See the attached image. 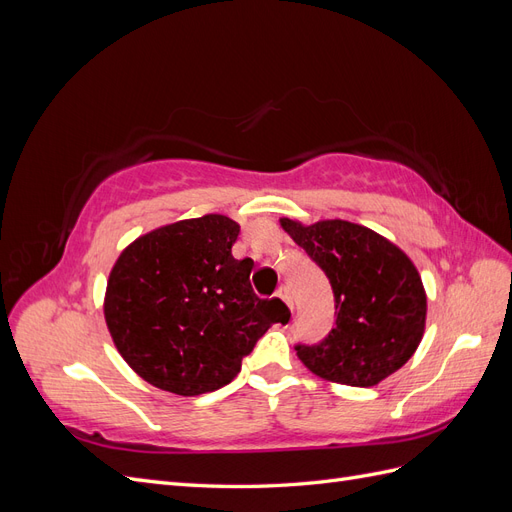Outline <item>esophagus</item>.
I'll return each mask as SVG.
<instances>
[{
	"instance_id": "1",
	"label": "esophagus",
	"mask_w": 512,
	"mask_h": 512,
	"mask_svg": "<svg viewBox=\"0 0 512 512\" xmlns=\"http://www.w3.org/2000/svg\"><path fill=\"white\" fill-rule=\"evenodd\" d=\"M275 297L277 299H282L288 307H290V312H292V301H290V294H288V288L286 286H282V288H277V292H275Z\"/></svg>"
}]
</instances>
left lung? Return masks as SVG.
<instances>
[{
  "mask_svg": "<svg viewBox=\"0 0 512 512\" xmlns=\"http://www.w3.org/2000/svg\"><path fill=\"white\" fill-rule=\"evenodd\" d=\"M329 277L335 327L320 344H299L312 374L348 386H376L404 367L425 333L427 294L414 262L378 232L346 220H280Z\"/></svg>",
  "mask_w": 512,
  "mask_h": 512,
  "instance_id": "8db88e82",
  "label": "left lung"
}]
</instances>
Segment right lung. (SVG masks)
I'll list each match as a JSON object with an SVG mask.
<instances>
[{
  "label": "right lung",
  "mask_w": 512,
  "mask_h": 512,
  "mask_svg": "<svg viewBox=\"0 0 512 512\" xmlns=\"http://www.w3.org/2000/svg\"><path fill=\"white\" fill-rule=\"evenodd\" d=\"M239 230L220 213L160 226L132 241L108 275V333L123 361L162 391L222 389L275 322V301L252 290L254 260L232 256Z\"/></svg>",
  "instance_id": "add662e5"
}]
</instances>
